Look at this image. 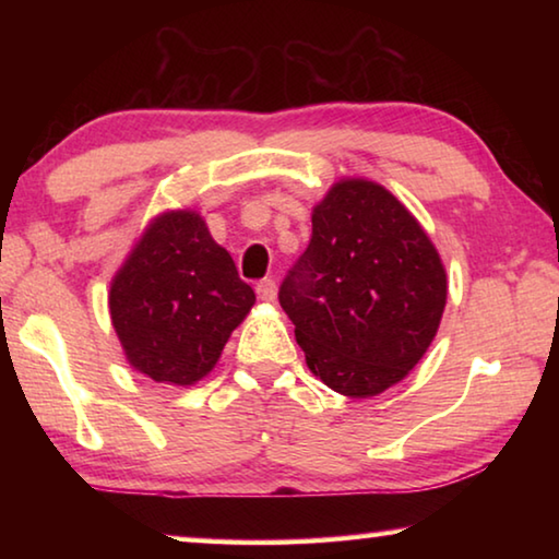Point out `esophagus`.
Segmentation results:
<instances>
[{
    "instance_id": "esophagus-1",
    "label": "esophagus",
    "mask_w": 559,
    "mask_h": 559,
    "mask_svg": "<svg viewBox=\"0 0 559 559\" xmlns=\"http://www.w3.org/2000/svg\"><path fill=\"white\" fill-rule=\"evenodd\" d=\"M257 293H259V298H261V300L273 302V300H276V296H278L276 281H273V278H263V281H259V283H257Z\"/></svg>"
}]
</instances>
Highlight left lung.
I'll use <instances>...</instances> for the list:
<instances>
[{
	"mask_svg": "<svg viewBox=\"0 0 559 559\" xmlns=\"http://www.w3.org/2000/svg\"><path fill=\"white\" fill-rule=\"evenodd\" d=\"M310 372L355 400L402 382L447 306V271L412 212L370 179H340L278 290Z\"/></svg>",
	"mask_w": 559,
	"mask_h": 559,
	"instance_id": "8db88e82",
	"label": "left lung"
}]
</instances>
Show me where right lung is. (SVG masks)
I'll list each match as a JSON object with an SVG mask.
<instances>
[{"instance_id":"add662e5","label":"right lung","mask_w":559,"mask_h":559,"mask_svg":"<svg viewBox=\"0 0 559 559\" xmlns=\"http://www.w3.org/2000/svg\"><path fill=\"white\" fill-rule=\"evenodd\" d=\"M257 296L197 212L155 216L110 283V320L128 362L189 386L214 370Z\"/></svg>"}]
</instances>
